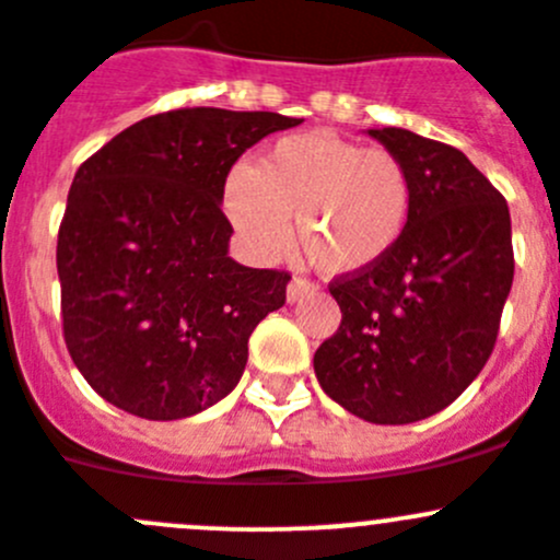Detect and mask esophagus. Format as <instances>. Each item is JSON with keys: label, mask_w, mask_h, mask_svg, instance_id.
<instances>
[{"label": "esophagus", "mask_w": 560, "mask_h": 560, "mask_svg": "<svg viewBox=\"0 0 560 560\" xmlns=\"http://www.w3.org/2000/svg\"><path fill=\"white\" fill-rule=\"evenodd\" d=\"M316 291V283H311V280H302V277H294L289 283V291H285V296H289V302H300L305 300L307 294H313Z\"/></svg>", "instance_id": "esophagus-1"}]
</instances>
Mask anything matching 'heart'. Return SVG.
<instances>
[{
  "label": "heart",
  "mask_w": 560,
  "mask_h": 560,
  "mask_svg": "<svg viewBox=\"0 0 560 560\" xmlns=\"http://www.w3.org/2000/svg\"><path fill=\"white\" fill-rule=\"evenodd\" d=\"M222 211L255 258H271L294 233L324 275H357L396 249L409 225L412 180L401 159L329 131L277 140L258 167L233 164Z\"/></svg>",
  "instance_id": "obj_1"
}]
</instances>
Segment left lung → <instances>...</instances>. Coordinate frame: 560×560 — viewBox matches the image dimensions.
I'll return each instance as SVG.
<instances>
[{
    "label": "left lung",
    "instance_id": "8db88e82",
    "mask_svg": "<svg viewBox=\"0 0 560 560\" xmlns=\"http://www.w3.org/2000/svg\"><path fill=\"white\" fill-rule=\"evenodd\" d=\"M412 180V211L385 260L338 277L340 327L313 357L318 385L369 423L440 412L481 374L514 280L503 195L445 142L369 129Z\"/></svg>",
    "mask_w": 560,
    "mask_h": 560
}]
</instances>
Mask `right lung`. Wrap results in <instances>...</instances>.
<instances>
[{"label":"right lung","mask_w":560,"mask_h":560,"mask_svg":"<svg viewBox=\"0 0 560 560\" xmlns=\"http://www.w3.org/2000/svg\"><path fill=\"white\" fill-rule=\"evenodd\" d=\"M300 124L214 106L162 112L77 170L57 236L62 332L101 398L180 420L238 385L249 335L285 305L291 275L228 255L222 180L247 148Z\"/></svg>","instance_id":"add662e5"}]
</instances>
